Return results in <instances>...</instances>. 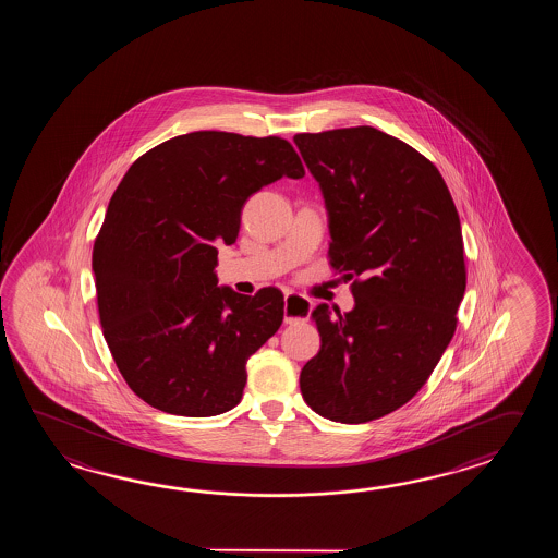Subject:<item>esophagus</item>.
Returning a JSON list of instances; mask_svg holds the SVG:
<instances>
[{
    "mask_svg": "<svg viewBox=\"0 0 558 558\" xmlns=\"http://www.w3.org/2000/svg\"><path fill=\"white\" fill-rule=\"evenodd\" d=\"M313 308V303L305 296L295 295V293H284V323H296L305 320Z\"/></svg>",
    "mask_w": 558,
    "mask_h": 558,
    "instance_id": "obj_1",
    "label": "esophagus"
}]
</instances>
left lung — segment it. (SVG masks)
Wrapping results in <instances>:
<instances>
[{"instance_id": "1", "label": "left lung", "mask_w": 558, "mask_h": 558, "mask_svg": "<svg viewBox=\"0 0 558 558\" xmlns=\"http://www.w3.org/2000/svg\"><path fill=\"white\" fill-rule=\"evenodd\" d=\"M293 142L325 199L331 265L355 277L349 313L313 308L320 349L299 385L317 415L359 425L411 401L451 343L461 221L439 169L392 135L361 125Z\"/></svg>"}]
</instances>
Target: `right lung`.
Segmentation results:
<instances>
[{"label":"right lung","mask_w":558,"mask_h":558,"mask_svg":"<svg viewBox=\"0 0 558 558\" xmlns=\"http://www.w3.org/2000/svg\"><path fill=\"white\" fill-rule=\"evenodd\" d=\"M303 175L281 137L193 131L121 179L95 239V289L107 347L145 403L181 416L239 404L247 359L283 323V293L217 284L215 245L235 243L253 193Z\"/></svg>","instance_id":"add662e5"}]
</instances>
